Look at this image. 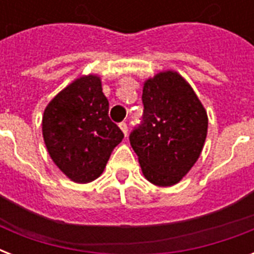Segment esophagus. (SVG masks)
<instances>
[{
  "instance_id": "esophagus-1",
  "label": "esophagus",
  "mask_w": 254,
  "mask_h": 254,
  "mask_svg": "<svg viewBox=\"0 0 254 254\" xmlns=\"http://www.w3.org/2000/svg\"><path fill=\"white\" fill-rule=\"evenodd\" d=\"M119 127H120V129L123 130L124 134L127 135V123H120Z\"/></svg>"
}]
</instances>
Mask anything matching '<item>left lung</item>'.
Segmentation results:
<instances>
[{
  "instance_id": "left-lung-1",
  "label": "left lung",
  "mask_w": 254,
  "mask_h": 254,
  "mask_svg": "<svg viewBox=\"0 0 254 254\" xmlns=\"http://www.w3.org/2000/svg\"><path fill=\"white\" fill-rule=\"evenodd\" d=\"M142 121L129 141L153 185L173 186L196 162L207 137L208 119L187 81L167 71L145 83Z\"/></svg>"
}]
</instances>
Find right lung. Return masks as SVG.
Here are the masks:
<instances>
[{"instance_id":"1","label":"right lung","mask_w":254,"mask_h":254,"mask_svg":"<svg viewBox=\"0 0 254 254\" xmlns=\"http://www.w3.org/2000/svg\"><path fill=\"white\" fill-rule=\"evenodd\" d=\"M109 103L100 77L77 79L54 97L42 130L50 157L73 182H92L103 173L112 150L124 138L108 116Z\"/></svg>"}]
</instances>
